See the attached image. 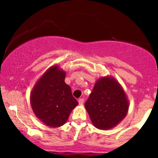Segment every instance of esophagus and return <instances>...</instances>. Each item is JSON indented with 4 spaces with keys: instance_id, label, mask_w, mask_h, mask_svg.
<instances>
[{
    "instance_id": "34e87169",
    "label": "esophagus",
    "mask_w": 158,
    "mask_h": 158,
    "mask_svg": "<svg viewBox=\"0 0 158 158\" xmlns=\"http://www.w3.org/2000/svg\"><path fill=\"white\" fill-rule=\"evenodd\" d=\"M78 102H79V104L81 106V105H83V103H84V99H82V98H81V99H79Z\"/></svg>"
}]
</instances>
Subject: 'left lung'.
Returning <instances> with one entry per match:
<instances>
[{"label": "left lung", "instance_id": "left-lung-1", "mask_svg": "<svg viewBox=\"0 0 158 158\" xmlns=\"http://www.w3.org/2000/svg\"><path fill=\"white\" fill-rule=\"evenodd\" d=\"M85 107L96 128L108 130L126 117L129 102L118 81L106 76L96 81Z\"/></svg>", "mask_w": 158, "mask_h": 158}]
</instances>
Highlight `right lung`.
<instances>
[{"instance_id":"obj_1","label":"right lung","mask_w":158,"mask_h":158,"mask_svg":"<svg viewBox=\"0 0 158 158\" xmlns=\"http://www.w3.org/2000/svg\"><path fill=\"white\" fill-rule=\"evenodd\" d=\"M65 76L59 65H52L38 79L30 93V103L36 117L52 128L65 124L78 105L71 88L64 82Z\"/></svg>"}]
</instances>
